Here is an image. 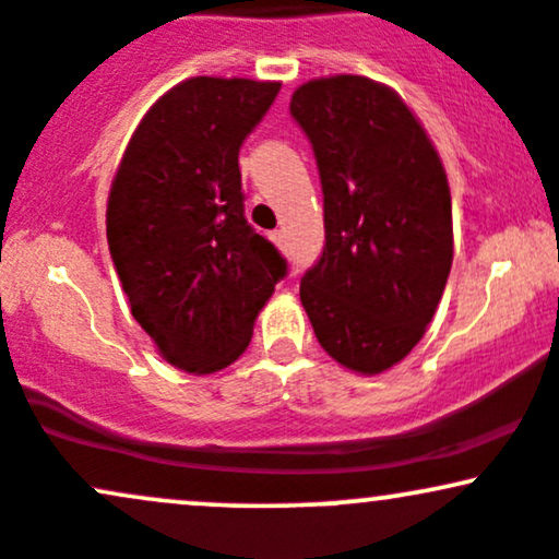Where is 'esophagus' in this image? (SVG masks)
<instances>
[{
	"label": "esophagus",
	"instance_id": "34e87169",
	"mask_svg": "<svg viewBox=\"0 0 559 559\" xmlns=\"http://www.w3.org/2000/svg\"><path fill=\"white\" fill-rule=\"evenodd\" d=\"M271 239H273L275 243H278V247H284V239H286V236H284V230H273V234H271Z\"/></svg>",
	"mask_w": 559,
	"mask_h": 559
}]
</instances>
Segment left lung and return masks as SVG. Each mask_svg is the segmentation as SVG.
I'll return each instance as SVG.
<instances>
[{
  "instance_id": "obj_1",
  "label": "left lung",
  "mask_w": 559,
  "mask_h": 559,
  "mask_svg": "<svg viewBox=\"0 0 559 559\" xmlns=\"http://www.w3.org/2000/svg\"><path fill=\"white\" fill-rule=\"evenodd\" d=\"M292 115L323 186V254L299 286L320 346L376 376L413 352L452 267L444 165L402 96L365 75L307 81Z\"/></svg>"
}]
</instances>
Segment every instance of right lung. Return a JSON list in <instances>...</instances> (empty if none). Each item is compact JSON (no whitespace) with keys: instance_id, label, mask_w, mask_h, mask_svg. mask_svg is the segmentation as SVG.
<instances>
[{"instance_id":"obj_1","label":"right lung","mask_w":559,"mask_h":559,"mask_svg":"<svg viewBox=\"0 0 559 559\" xmlns=\"http://www.w3.org/2000/svg\"><path fill=\"white\" fill-rule=\"evenodd\" d=\"M278 81L197 75L141 118L107 199V243L131 316L186 373L241 357L286 260L243 217L239 150Z\"/></svg>"}]
</instances>
